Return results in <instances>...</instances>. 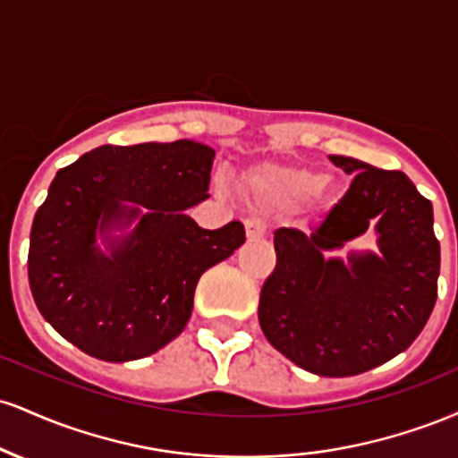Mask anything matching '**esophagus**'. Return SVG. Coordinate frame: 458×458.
Here are the masks:
<instances>
[{"mask_svg":"<svg viewBox=\"0 0 458 458\" xmlns=\"http://www.w3.org/2000/svg\"><path fill=\"white\" fill-rule=\"evenodd\" d=\"M267 233H269V225H267L265 219H260V217L245 219V234L250 241L262 239V236H267Z\"/></svg>","mask_w":458,"mask_h":458,"instance_id":"1","label":"esophagus"}]
</instances>
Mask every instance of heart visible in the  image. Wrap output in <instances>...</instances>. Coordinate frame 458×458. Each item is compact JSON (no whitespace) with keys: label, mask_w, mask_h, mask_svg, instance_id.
I'll list each match as a JSON object with an SVG mask.
<instances>
[{"label":"heart","mask_w":458,"mask_h":458,"mask_svg":"<svg viewBox=\"0 0 458 458\" xmlns=\"http://www.w3.org/2000/svg\"><path fill=\"white\" fill-rule=\"evenodd\" d=\"M323 176L308 167L280 165V163H260L247 174V187L265 202L295 204L310 196L314 189L323 191Z\"/></svg>","instance_id":"obj_1"}]
</instances>
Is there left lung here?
I'll use <instances>...</instances> for the list:
<instances>
[{"label":"left lung","instance_id":"left-lung-1","mask_svg":"<svg viewBox=\"0 0 458 458\" xmlns=\"http://www.w3.org/2000/svg\"><path fill=\"white\" fill-rule=\"evenodd\" d=\"M353 176L349 191L312 234L277 228V262L260 291L267 340L303 370L353 377L403 353L437 299L439 241L433 204L403 172L331 155ZM377 219L380 256L325 259Z\"/></svg>","mask_w":458,"mask_h":458}]
</instances>
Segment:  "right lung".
<instances>
[{
    "label": "right lung",
    "instance_id": "add662e5",
    "mask_svg": "<svg viewBox=\"0 0 458 458\" xmlns=\"http://www.w3.org/2000/svg\"><path fill=\"white\" fill-rule=\"evenodd\" d=\"M213 159L191 140L107 144L57 172L28 254L31 295L57 334L97 360L131 361L185 329L199 276L245 243L241 222L204 230L185 213L208 198Z\"/></svg>",
    "mask_w": 458,
    "mask_h": 458
}]
</instances>
